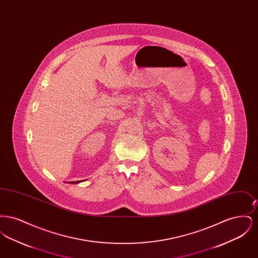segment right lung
Masks as SVG:
<instances>
[{"mask_svg": "<svg viewBox=\"0 0 258 258\" xmlns=\"http://www.w3.org/2000/svg\"><path fill=\"white\" fill-rule=\"evenodd\" d=\"M81 181H76V182H71V184H77V183H80Z\"/></svg>", "mask_w": 258, "mask_h": 258, "instance_id": "1", "label": "right lung"}]
</instances>
